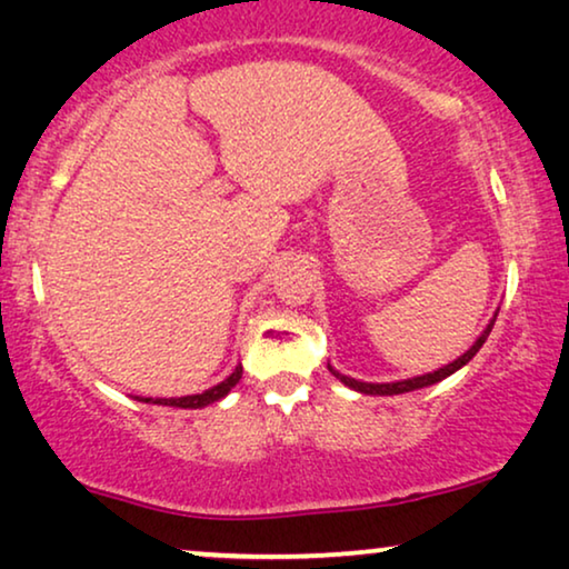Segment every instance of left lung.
Listing matches in <instances>:
<instances>
[{
	"label": "left lung",
	"instance_id": "obj_1",
	"mask_svg": "<svg viewBox=\"0 0 569 569\" xmlns=\"http://www.w3.org/2000/svg\"><path fill=\"white\" fill-rule=\"evenodd\" d=\"M491 325H495V320H491ZM491 325L487 330L481 332V338L476 340V343L468 348V351L460 356V359H456L452 363H448V367H442V369H437V372H431V375H423V377H413V380H403V382H388V385H372V382H359V380H351V377H343V375H338V372H332L338 377L340 382L343 385H348V388H353V390H359V392H367V396H398V392H411V390H419V388H427V385H435V382H439V380H445V377H450L452 372H458L460 367H466L468 361L473 359L476 353H479V348L483 346V340L489 338V332H491Z\"/></svg>",
	"mask_w": 569,
	"mask_h": 569
}]
</instances>
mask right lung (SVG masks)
Returning <instances> with one entry per match:
<instances>
[{
  "mask_svg": "<svg viewBox=\"0 0 569 569\" xmlns=\"http://www.w3.org/2000/svg\"><path fill=\"white\" fill-rule=\"evenodd\" d=\"M241 380V367L233 369V375L229 377V380L218 382L216 388H210L206 392H200V396H184V398H156L153 403L158 406H177V408H202L208 403H216V400H221L226 392H229L233 385H237ZM146 403H150V398H142Z\"/></svg>",
  "mask_w": 569,
  "mask_h": 569,
  "instance_id": "obj_1",
  "label": "right lung"
}]
</instances>
